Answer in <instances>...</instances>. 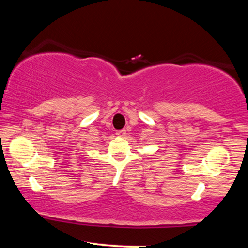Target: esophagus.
<instances>
[{
  "mask_svg": "<svg viewBox=\"0 0 248 248\" xmlns=\"http://www.w3.org/2000/svg\"><path fill=\"white\" fill-rule=\"evenodd\" d=\"M124 134H125V130H124V129L119 130V131H117V136H119V137H124Z\"/></svg>",
  "mask_w": 248,
  "mask_h": 248,
  "instance_id": "34e87169",
  "label": "esophagus"
}]
</instances>
